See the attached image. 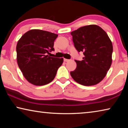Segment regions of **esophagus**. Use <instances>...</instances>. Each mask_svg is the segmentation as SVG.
<instances>
[{
	"label": "esophagus",
	"instance_id": "34e87169",
	"mask_svg": "<svg viewBox=\"0 0 128 128\" xmlns=\"http://www.w3.org/2000/svg\"><path fill=\"white\" fill-rule=\"evenodd\" d=\"M64 61L66 62H69L70 61V60L69 59H64Z\"/></svg>",
	"mask_w": 128,
	"mask_h": 128
}]
</instances>
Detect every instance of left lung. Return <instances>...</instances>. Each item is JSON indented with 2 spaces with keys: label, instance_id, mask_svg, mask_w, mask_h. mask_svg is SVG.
I'll return each instance as SVG.
<instances>
[{
  "label": "left lung",
  "instance_id": "1",
  "mask_svg": "<svg viewBox=\"0 0 128 128\" xmlns=\"http://www.w3.org/2000/svg\"><path fill=\"white\" fill-rule=\"evenodd\" d=\"M70 34L75 48L84 55L81 61L75 60L77 67L70 72L71 76L82 85L98 84L105 77L112 64L111 40L104 30L96 25L81 27Z\"/></svg>",
  "mask_w": 128,
  "mask_h": 128
}]
</instances>
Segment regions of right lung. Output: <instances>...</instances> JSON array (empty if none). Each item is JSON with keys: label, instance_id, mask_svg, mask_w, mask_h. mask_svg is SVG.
I'll return each instance as SVG.
<instances>
[{"label": "right lung", "instance_id": "obj_1", "mask_svg": "<svg viewBox=\"0 0 128 128\" xmlns=\"http://www.w3.org/2000/svg\"><path fill=\"white\" fill-rule=\"evenodd\" d=\"M58 35L40 29L27 32L16 46L17 62L22 74L30 84L43 86L55 78L63 58L49 56L54 51V41Z\"/></svg>", "mask_w": 128, "mask_h": 128}]
</instances>
